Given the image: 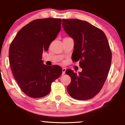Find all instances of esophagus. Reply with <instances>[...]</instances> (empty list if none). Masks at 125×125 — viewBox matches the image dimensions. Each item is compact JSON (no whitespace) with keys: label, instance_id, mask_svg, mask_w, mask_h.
Instances as JSON below:
<instances>
[{"label":"esophagus","instance_id":"1","mask_svg":"<svg viewBox=\"0 0 125 125\" xmlns=\"http://www.w3.org/2000/svg\"><path fill=\"white\" fill-rule=\"evenodd\" d=\"M62 74L64 75L65 73V71H66V68H62Z\"/></svg>","mask_w":125,"mask_h":125}]
</instances>
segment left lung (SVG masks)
<instances>
[{
    "mask_svg": "<svg viewBox=\"0 0 125 125\" xmlns=\"http://www.w3.org/2000/svg\"><path fill=\"white\" fill-rule=\"evenodd\" d=\"M66 33L74 40L72 60L80 61L83 70L77 74L71 69L68 93L78 100L91 99L100 92L106 80L112 62V52L104 32L88 22L78 19H62Z\"/></svg>",
    "mask_w": 125,
    "mask_h": 125,
    "instance_id": "obj_1",
    "label": "left lung"
}]
</instances>
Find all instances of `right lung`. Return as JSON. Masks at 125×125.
<instances>
[{
  "mask_svg": "<svg viewBox=\"0 0 125 125\" xmlns=\"http://www.w3.org/2000/svg\"><path fill=\"white\" fill-rule=\"evenodd\" d=\"M61 19L33 20L16 34L9 49L10 66L21 90L31 98L48 94L51 84L62 74L60 66L43 64L42 54L60 31Z\"/></svg>",
  "mask_w": 125,
  "mask_h": 125,
  "instance_id": "right-lung-1",
  "label": "right lung"
}]
</instances>
